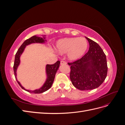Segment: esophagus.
Wrapping results in <instances>:
<instances>
[{
    "label": "esophagus",
    "mask_w": 125,
    "mask_h": 125,
    "mask_svg": "<svg viewBox=\"0 0 125 125\" xmlns=\"http://www.w3.org/2000/svg\"><path fill=\"white\" fill-rule=\"evenodd\" d=\"M66 64H67V63L65 61H62L61 62H60V65H66Z\"/></svg>",
    "instance_id": "1"
}]
</instances>
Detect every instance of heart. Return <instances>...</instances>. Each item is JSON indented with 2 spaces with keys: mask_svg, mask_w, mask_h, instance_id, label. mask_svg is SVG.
Wrapping results in <instances>:
<instances>
[{
  "mask_svg": "<svg viewBox=\"0 0 125 125\" xmlns=\"http://www.w3.org/2000/svg\"><path fill=\"white\" fill-rule=\"evenodd\" d=\"M88 46V42L83 37H69L59 40L55 49L60 54L67 53L69 60H77L83 56Z\"/></svg>",
  "mask_w": 125,
  "mask_h": 125,
  "instance_id": "1",
  "label": "heart"
}]
</instances>
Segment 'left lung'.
Masks as SVG:
<instances>
[{
	"label": "left lung",
	"mask_w": 125,
	"mask_h": 125,
	"mask_svg": "<svg viewBox=\"0 0 125 125\" xmlns=\"http://www.w3.org/2000/svg\"><path fill=\"white\" fill-rule=\"evenodd\" d=\"M88 52L80 59L68 63L70 66V78L77 89L84 91L100 86L107 76L106 57L99 45L88 37Z\"/></svg>",
	"instance_id": "1"
}]
</instances>
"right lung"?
Instances as JSON below:
<instances>
[{"instance_id":"obj_1","label":"right lung","mask_w":125,"mask_h":125,"mask_svg":"<svg viewBox=\"0 0 125 125\" xmlns=\"http://www.w3.org/2000/svg\"><path fill=\"white\" fill-rule=\"evenodd\" d=\"M45 39H46L45 35H43V37L34 35L31 37V38L25 40L23 43V44L21 45V46L20 47V48H19V50H18L16 54V56H15L14 62L13 65V70L15 78H16V79L17 82L18 83V84L21 87V88L30 93L36 94L42 93L48 90L49 89H50L52 84V83L54 82L55 74L59 67V65L60 63V61H57L54 64H52V65H47L46 66V69H46V74L47 76L46 81H45L42 86L41 87L40 89H36L33 91L25 89L24 87L21 84L20 82H19V81H18L17 80V70L20 63V57L22 54L23 53V52H24L25 47L26 46H28V45L33 43L44 44L45 43V42L47 41L45 40Z\"/></svg>"}]
</instances>
